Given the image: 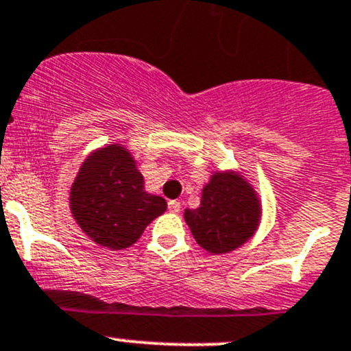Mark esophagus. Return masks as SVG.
Wrapping results in <instances>:
<instances>
[{
	"label": "esophagus",
	"mask_w": 351,
	"mask_h": 351,
	"mask_svg": "<svg viewBox=\"0 0 351 351\" xmlns=\"http://www.w3.org/2000/svg\"><path fill=\"white\" fill-rule=\"evenodd\" d=\"M168 210L171 211V213H180V210H182V203L176 202V199H171V202H168Z\"/></svg>",
	"instance_id": "34e87169"
}]
</instances>
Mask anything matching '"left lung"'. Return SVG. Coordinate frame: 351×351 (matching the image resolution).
<instances>
[{
  "label": "left lung",
  "instance_id": "left-lung-1",
  "mask_svg": "<svg viewBox=\"0 0 351 351\" xmlns=\"http://www.w3.org/2000/svg\"><path fill=\"white\" fill-rule=\"evenodd\" d=\"M184 219L206 252L226 253L255 233L260 203L240 175L217 173L203 188L202 205L196 210H184Z\"/></svg>",
  "mask_w": 351,
  "mask_h": 351
}]
</instances>
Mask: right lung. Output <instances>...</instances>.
Returning a JSON list of instances; mask_svg holds the SVG:
<instances>
[{"label":"right lung","mask_w":351,"mask_h":351,"mask_svg":"<svg viewBox=\"0 0 351 351\" xmlns=\"http://www.w3.org/2000/svg\"><path fill=\"white\" fill-rule=\"evenodd\" d=\"M69 203L83 232L110 250L132 246L167 210L161 196L146 193L132 155L118 145L88 156L71 186Z\"/></svg>","instance_id":"1"}]
</instances>
